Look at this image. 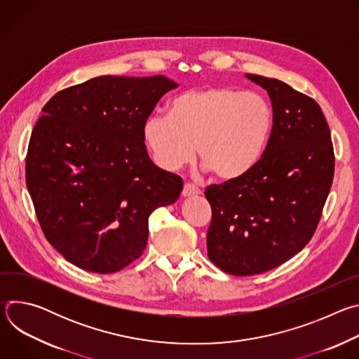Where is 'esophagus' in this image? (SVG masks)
Listing matches in <instances>:
<instances>
[{
  "label": "esophagus",
  "instance_id": "esophagus-1",
  "mask_svg": "<svg viewBox=\"0 0 359 359\" xmlns=\"http://www.w3.org/2000/svg\"><path fill=\"white\" fill-rule=\"evenodd\" d=\"M200 193H201V190H200L197 186L191 184V183H186V184L183 186V191H182V194H183L184 197L197 196V194H200Z\"/></svg>",
  "mask_w": 359,
  "mask_h": 359
}]
</instances>
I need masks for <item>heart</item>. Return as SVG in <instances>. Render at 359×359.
<instances>
[{"label":"heart","instance_id":"obj_1","mask_svg":"<svg viewBox=\"0 0 359 359\" xmlns=\"http://www.w3.org/2000/svg\"><path fill=\"white\" fill-rule=\"evenodd\" d=\"M273 128L274 111L263 95L213 86L176 95L170 112L151 115L143 132L163 169L176 170L190 162L197 146L204 168L229 182L260 162Z\"/></svg>","mask_w":359,"mask_h":359}]
</instances>
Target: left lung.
<instances>
[{"instance_id": "8db88e82", "label": "left lung", "mask_w": 359, "mask_h": 359, "mask_svg": "<svg viewBox=\"0 0 359 359\" xmlns=\"http://www.w3.org/2000/svg\"><path fill=\"white\" fill-rule=\"evenodd\" d=\"M245 76L271 99V137L252 170L204 191L212 206L209 259L233 276L273 270L309 244L335 166L331 132L317 102L278 79Z\"/></svg>"}]
</instances>
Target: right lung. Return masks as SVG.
<instances>
[{
  "label": "right lung",
  "mask_w": 359,
  "mask_h": 359,
  "mask_svg": "<svg viewBox=\"0 0 359 359\" xmlns=\"http://www.w3.org/2000/svg\"><path fill=\"white\" fill-rule=\"evenodd\" d=\"M177 83L163 75L97 76L50 97L35 123L25 179L36 219L74 266L116 273L139 259L151 212L183 180L153 163L144 123Z\"/></svg>",
  "instance_id": "1"
}]
</instances>
